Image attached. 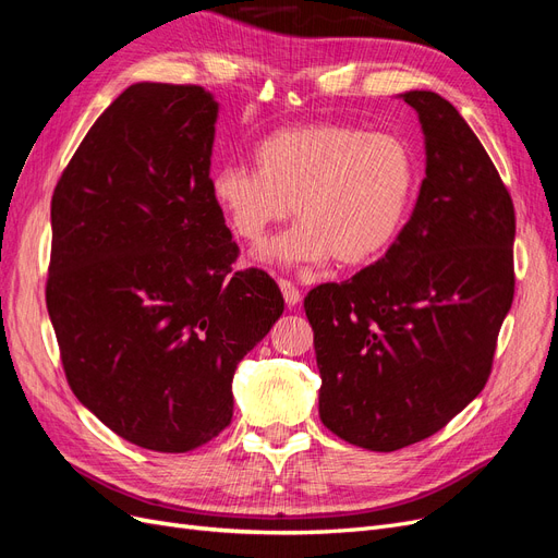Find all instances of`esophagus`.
Listing matches in <instances>:
<instances>
[{
  "label": "esophagus",
  "instance_id": "34e87169",
  "mask_svg": "<svg viewBox=\"0 0 558 558\" xmlns=\"http://www.w3.org/2000/svg\"><path fill=\"white\" fill-rule=\"evenodd\" d=\"M279 289H281L286 305H289V307H295L298 302L302 300V293L298 291V286L293 281H289V279H279Z\"/></svg>",
  "mask_w": 558,
  "mask_h": 558
}]
</instances>
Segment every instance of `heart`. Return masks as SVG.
Returning a JSON list of instances; mask_svg holds the SVG:
<instances>
[{
    "instance_id": "1",
    "label": "heart",
    "mask_w": 558,
    "mask_h": 558,
    "mask_svg": "<svg viewBox=\"0 0 558 558\" xmlns=\"http://www.w3.org/2000/svg\"><path fill=\"white\" fill-rule=\"evenodd\" d=\"M256 170L226 165L209 191L230 230L258 244L289 218L300 223L260 251L281 265H342L379 258L393 244L416 185L412 150L388 132L316 123L272 132L258 142Z\"/></svg>"
}]
</instances>
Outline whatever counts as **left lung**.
I'll return each instance as SVG.
<instances>
[{
  "instance_id": "left-lung-1",
  "label": "left lung",
  "mask_w": 558,
  "mask_h": 558,
  "mask_svg": "<svg viewBox=\"0 0 558 558\" xmlns=\"http://www.w3.org/2000/svg\"><path fill=\"white\" fill-rule=\"evenodd\" d=\"M400 97L426 137L410 221L377 263L305 298L320 421L369 451L426 440L480 396L514 298V205L496 165L445 97Z\"/></svg>"
}]
</instances>
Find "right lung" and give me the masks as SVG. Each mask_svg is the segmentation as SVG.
<instances>
[{"mask_svg": "<svg viewBox=\"0 0 558 558\" xmlns=\"http://www.w3.org/2000/svg\"><path fill=\"white\" fill-rule=\"evenodd\" d=\"M218 105L134 83L83 137L50 199L46 307L74 396L123 440L193 451L232 418V377L283 312L209 191Z\"/></svg>", "mask_w": 558, "mask_h": 558, "instance_id": "right-lung-1", "label": "right lung"}]
</instances>
